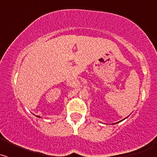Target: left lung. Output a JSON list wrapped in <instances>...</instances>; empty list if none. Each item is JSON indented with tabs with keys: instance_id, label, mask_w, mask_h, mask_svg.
<instances>
[{
	"instance_id": "1",
	"label": "left lung",
	"mask_w": 157,
	"mask_h": 157,
	"mask_svg": "<svg viewBox=\"0 0 157 157\" xmlns=\"http://www.w3.org/2000/svg\"><path fill=\"white\" fill-rule=\"evenodd\" d=\"M124 120H125V119H124ZM120 122H121V121H120ZM118 123H119V122H118ZM115 123L114 124H116V123Z\"/></svg>"
}]
</instances>
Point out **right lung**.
<instances>
[{
  "label": "right lung",
  "instance_id": "right-lung-1",
  "mask_svg": "<svg viewBox=\"0 0 157 157\" xmlns=\"http://www.w3.org/2000/svg\"><path fill=\"white\" fill-rule=\"evenodd\" d=\"M37 117H38V118H41V117H40V116H37Z\"/></svg>",
  "mask_w": 157,
  "mask_h": 157
}]
</instances>
